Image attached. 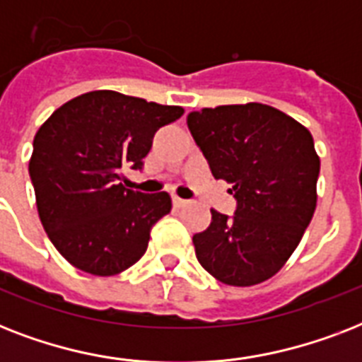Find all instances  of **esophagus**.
Returning <instances> with one entry per match:
<instances>
[{
    "label": "esophagus",
    "mask_w": 362,
    "mask_h": 362,
    "mask_svg": "<svg viewBox=\"0 0 362 362\" xmlns=\"http://www.w3.org/2000/svg\"><path fill=\"white\" fill-rule=\"evenodd\" d=\"M173 204H175L176 209H180V206L187 204V201L186 199H180V197H176V195H173Z\"/></svg>",
    "instance_id": "obj_1"
}]
</instances>
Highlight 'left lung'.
I'll use <instances>...</instances> for the list:
<instances>
[{"label":"left lung","instance_id":"obj_1","mask_svg":"<svg viewBox=\"0 0 362 362\" xmlns=\"http://www.w3.org/2000/svg\"><path fill=\"white\" fill-rule=\"evenodd\" d=\"M187 129L214 178L237 199L233 216L212 210L193 235L206 272L227 286L247 287L274 276L291 257L315 210L320 158L304 125L261 103L193 110Z\"/></svg>","mask_w":362,"mask_h":362}]
</instances>
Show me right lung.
<instances>
[{
    "label": "right lung",
    "instance_id": "right-lung-1",
    "mask_svg": "<svg viewBox=\"0 0 362 362\" xmlns=\"http://www.w3.org/2000/svg\"><path fill=\"white\" fill-rule=\"evenodd\" d=\"M182 115L180 107L98 90L62 105L39 127L30 159L37 210L73 267L112 276L144 255L170 197L127 189L122 170H141L156 131Z\"/></svg>",
    "mask_w": 362,
    "mask_h": 362
}]
</instances>
